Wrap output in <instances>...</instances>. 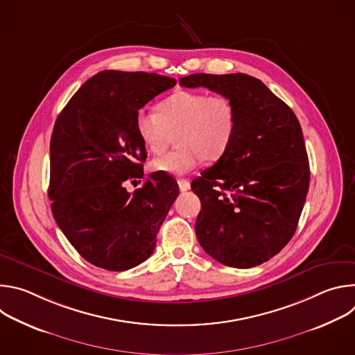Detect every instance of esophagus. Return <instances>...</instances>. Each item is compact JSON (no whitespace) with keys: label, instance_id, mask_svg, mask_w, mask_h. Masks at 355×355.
Segmentation results:
<instances>
[{"label":"esophagus","instance_id":"esophagus-1","mask_svg":"<svg viewBox=\"0 0 355 355\" xmlns=\"http://www.w3.org/2000/svg\"><path fill=\"white\" fill-rule=\"evenodd\" d=\"M178 187H180V191H188L191 188V184L188 180H184V178H180L178 180Z\"/></svg>","mask_w":355,"mask_h":355}]
</instances>
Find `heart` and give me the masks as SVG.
<instances>
[{
  "mask_svg": "<svg viewBox=\"0 0 355 355\" xmlns=\"http://www.w3.org/2000/svg\"><path fill=\"white\" fill-rule=\"evenodd\" d=\"M136 132L153 155H162L177 136L174 151L151 162V168L173 175L193 170L202 160L215 162L229 148L236 132V110L229 96L180 91L166 98L157 111L140 108Z\"/></svg>",
  "mask_w": 355,
  "mask_h": 355,
  "instance_id": "heart-1",
  "label": "heart"
}]
</instances>
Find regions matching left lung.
Segmentation results:
<instances>
[{"instance_id":"8db88e82","label":"left lung","mask_w":355,"mask_h":355,"mask_svg":"<svg viewBox=\"0 0 355 355\" xmlns=\"http://www.w3.org/2000/svg\"><path fill=\"white\" fill-rule=\"evenodd\" d=\"M187 88L230 98L236 132L226 153L191 184L200 199L195 232L216 261L260 266L292 239L309 189V160L292 110L251 76L191 74Z\"/></svg>"}]
</instances>
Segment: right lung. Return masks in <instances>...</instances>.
Listing matches in <instances>:
<instances>
[{"mask_svg":"<svg viewBox=\"0 0 355 355\" xmlns=\"http://www.w3.org/2000/svg\"><path fill=\"white\" fill-rule=\"evenodd\" d=\"M171 77L104 70L88 78L56 119L50 139L49 198L56 223L88 263L126 271L147 260L178 196L167 173H151L141 188L147 153L136 112L175 85Z\"/></svg>","mask_w":355,"mask_h":355,"instance_id":"1","label":"right lung"}]
</instances>
